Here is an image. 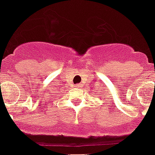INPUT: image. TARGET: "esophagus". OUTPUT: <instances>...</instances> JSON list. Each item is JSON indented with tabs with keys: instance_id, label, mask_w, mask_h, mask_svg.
Segmentation results:
<instances>
[{
	"instance_id": "esophagus-1",
	"label": "esophagus",
	"mask_w": 155,
	"mask_h": 155,
	"mask_svg": "<svg viewBox=\"0 0 155 155\" xmlns=\"http://www.w3.org/2000/svg\"><path fill=\"white\" fill-rule=\"evenodd\" d=\"M74 87H75V88H81V84H75V85H74Z\"/></svg>"
}]
</instances>
